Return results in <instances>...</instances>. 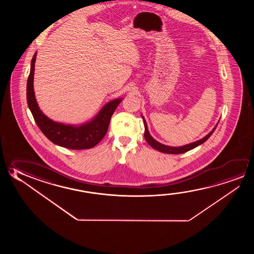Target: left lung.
Returning <instances> with one entry per match:
<instances>
[{"mask_svg": "<svg viewBox=\"0 0 254 254\" xmlns=\"http://www.w3.org/2000/svg\"><path fill=\"white\" fill-rule=\"evenodd\" d=\"M141 118H142L143 122H144V127H145V131H144V137H145L146 141H147V142H148V143H149L152 148H154L155 150H158V151L163 152V153L167 154L184 153V152H187L189 150L194 149V148L197 147V146L201 145L202 143H204V141L208 140V138L210 137V136L212 135V133L214 132V130L216 128L217 126L219 124V121H218V123H217L216 126L213 127L212 131H211L210 133H208V134H206L204 138L200 139L198 141H194V142H191V143L186 144V145L179 146V147H173V146L165 145V144H163L161 142L156 141V140H155V139L150 135V132H149V129H148V127H147V123H146L144 117L141 115Z\"/></svg>", "mask_w": 254, "mask_h": 254, "instance_id": "left-lung-1", "label": "left lung"}]
</instances>
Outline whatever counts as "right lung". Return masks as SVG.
<instances>
[{"label":"right lung","instance_id":"1","mask_svg":"<svg viewBox=\"0 0 254 254\" xmlns=\"http://www.w3.org/2000/svg\"><path fill=\"white\" fill-rule=\"evenodd\" d=\"M37 52L31 62L29 76L26 86V99L31 113L39 128L50 141L57 145L71 150L91 149L104 137L109 124L118 105L123 100L122 97L104 104L96 116L90 121L79 125L64 124L52 121L42 113L39 107L34 89V64Z\"/></svg>","mask_w":254,"mask_h":254}]
</instances>
